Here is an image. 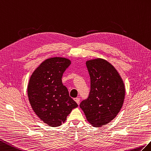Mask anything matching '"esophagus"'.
<instances>
[{
    "label": "esophagus",
    "mask_w": 151,
    "mask_h": 151,
    "mask_svg": "<svg viewBox=\"0 0 151 151\" xmlns=\"http://www.w3.org/2000/svg\"><path fill=\"white\" fill-rule=\"evenodd\" d=\"M75 101H76V102L78 104H79V101H80V99L79 98H75Z\"/></svg>",
    "instance_id": "1"
}]
</instances>
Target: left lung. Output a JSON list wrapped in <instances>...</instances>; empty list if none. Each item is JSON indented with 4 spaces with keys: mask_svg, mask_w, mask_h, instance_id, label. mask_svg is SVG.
<instances>
[{
    "mask_svg": "<svg viewBox=\"0 0 151 151\" xmlns=\"http://www.w3.org/2000/svg\"><path fill=\"white\" fill-rule=\"evenodd\" d=\"M86 65L90 77V91L88 98L79 106L87 121L100 127L111 122L121 110L125 85L116 69L106 60H88Z\"/></svg>",
    "mask_w": 151,
    "mask_h": 151,
    "instance_id": "8db88e82",
    "label": "left lung"
}]
</instances>
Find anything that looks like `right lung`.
<instances>
[{"label":"right lung","mask_w":151,"mask_h":151,"mask_svg":"<svg viewBox=\"0 0 151 151\" xmlns=\"http://www.w3.org/2000/svg\"><path fill=\"white\" fill-rule=\"evenodd\" d=\"M71 64L69 59L56 57L46 59L30 77L28 96L33 111L50 127H59L78 104L69 96L62 77Z\"/></svg>","instance_id":"1"}]
</instances>
